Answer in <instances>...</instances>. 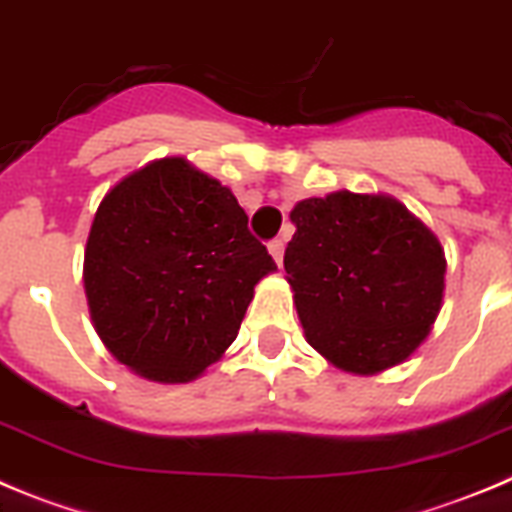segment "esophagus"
Here are the masks:
<instances>
[{
    "label": "esophagus",
    "instance_id": "esophagus-1",
    "mask_svg": "<svg viewBox=\"0 0 512 512\" xmlns=\"http://www.w3.org/2000/svg\"><path fill=\"white\" fill-rule=\"evenodd\" d=\"M267 250H270V255H273V260L283 262V252H285V245H283V239H273L270 245H267Z\"/></svg>",
    "mask_w": 512,
    "mask_h": 512
}]
</instances>
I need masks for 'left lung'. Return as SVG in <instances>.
<instances>
[{"label": "left lung", "mask_w": 512, "mask_h": 512, "mask_svg": "<svg viewBox=\"0 0 512 512\" xmlns=\"http://www.w3.org/2000/svg\"><path fill=\"white\" fill-rule=\"evenodd\" d=\"M285 247L306 342L329 365L377 375L411 357L444 303L439 237L385 193L334 191L290 211Z\"/></svg>", "instance_id": "8db88e82"}]
</instances>
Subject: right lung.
Segmentation results:
<instances>
[{"instance_id":"add662e5","label":"right lung","mask_w":512,"mask_h":512,"mask_svg":"<svg viewBox=\"0 0 512 512\" xmlns=\"http://www.w3.org/2000/svg\"><path fill=\"white\" fill-rule=\"evenodd\" d=\"M273 257L227 186L186 158L124 176L91 222L84 290L104 347L153 382H191L237 339Z\"/></svg>"}]
</instances>
